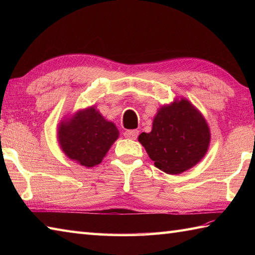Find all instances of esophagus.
<instances>
[{
    "mask_svg": "<svg viewBox=\"0 0 255 255\" xmlns=\"http://www.w3.org/2000/svg\"><path fill=\"white\" fill-rule=\"evenodd\" d=\"M138 134H139V131H138V130H126V131L124 132V136H125V137L129 138V139H132V140L137 139Z\"/></svg>",
    "mask_w": 255,
    "mask_h": 255,
    "instance_id": "34e87169",
    "label": "esophagus"
}]
</instances>
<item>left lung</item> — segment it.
I'll use <instances>...</instances> for the list:
<instances>
[{
    "label": "left lung",
    "instance_id": "obj_1",
    "mask_svg": "<svg viewBox=\"0 0 255 255\" xmlns=\"http://www.w3.org/2000/svg\"><path fill=\"white\" fill-rule=\"evenodd\" d=\"M154 165L167 174H181L207 153L210 129L203 114L186 99L161 106L150 132L138 137Z\"/></svg>",
    "mask_w": 255,
    "mask_h": 255
}]
</instances>
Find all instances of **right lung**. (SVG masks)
I'll return each instance as SVG.
<instances>
[{
    "instance_id": "right-lung-1",
    "label": "right lung",
    "mask_w": 255,
    "mask_h": 255,
    "mask_svg": "<svg viewBox=\"0 0 255 255\" xmlns=\"http://www.w3.org/2000/svg\"><path fill=\"white\" fill-rule=\"evenodd\" d=\"M118 137L116 125L105 119L95 105L64 117L57 129L63 153L85 167L100 164Z\"/></svg>"
}]
</instances>
